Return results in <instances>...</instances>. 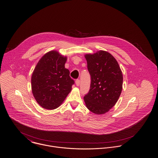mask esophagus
I'll return each instance as SVG.
<instances>
[{
  "instance_id": "1",
  "label": "esophagus",
  "mask_w": 158,
  "mask_h": 158,
  "mask_svg": "<svg viewBox=\"0 0 158 158\" xmlns=\"http://www.w3.org/2000/svg\"><path fill=\"white\" fill-rule=\"evenodd\" d=\"M75 83L77 86H79L80 85V81L79 79H77L75 81Z\"/></svg>"
}]
</instances>
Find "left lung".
Segmentation results:
<instances>
[{
	"instance_id": "1",
	"label": "left lung",
	"mask_w": 158,
	"mask_h": 158,
	"mask_svg": "<svg viewBox=\"0 0 158 158\" xmlns=\"http://www.w3.org/2000/svg\"><path fill=\"white\" fill-rule=\"evenodd\" d=\"M85 57L91 77L89 93L83 98L85 105L92 113L104 114L115 105L120 96L122 71L113 55L106 51L86 54Z\"/></svg>"
}]
</instances>
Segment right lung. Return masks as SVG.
I'll return each mask as SVG.
<instances>
[{"label":"right lung","mask_w":158,"mask_h":158,"mask_svg":"<svg viewBox=\"0 0 158 158\" xmlns=\"http://www.w3.org/2000/svg\"><path fill=\"white\" fill-rule=\"evenodd\" d=\"M67 57L56 50L40 59L31 76V90L38 104L48 110L57 108L72 90L74 81L65 68Z\"/></svg>","instance_id":"right-lung-1"}]
</instances>
